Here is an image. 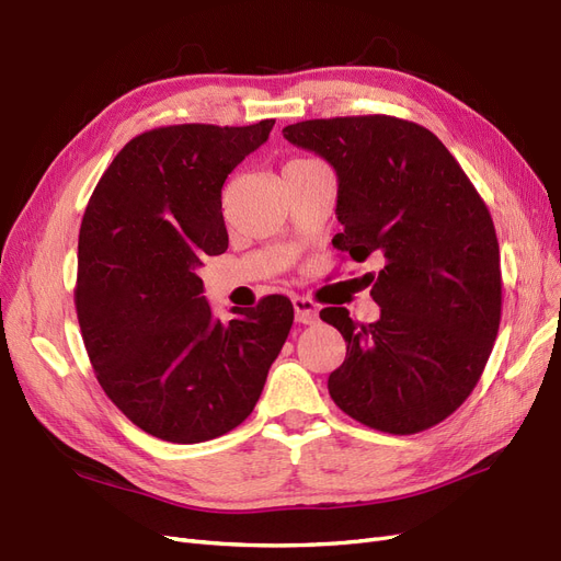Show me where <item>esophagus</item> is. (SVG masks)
Listing matches in <instances>:
<instances>
[{
    "mask_svg": "<svg viewBox=\"0 0 561 561\" xmlns=\"http://www.w3.org/2000/svg\"><path fill=\"white\" fill-rule=\"evenodd\" d=\"M294 312H296V321L307 323V327H314L319 321V310H317V302L305 298V296H296L294 298Z\"/></svg>",
    "mask_w": 561,
    "mask_h": 561,
    "instance_id": "34e87169",
    "label": "esophagus"
}]
</instances>
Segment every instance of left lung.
I'll return each instance as SVG.
<instances>
[{
	"label": "left lung",
	"mask_w": 561,
	"mask_h": 561,
	"mask_svg": "<svg viewBox=\"0 0 561 561\" xmlns=\"http://www.w3.org/2000/svg\"><path fill=\"white\" fill-rule=\"evenodd\" d=\"M284 137L337 174L333 247L354 261H385L370 288L379 319L345 307L321 319L347 342L329 393L352 420L408 436L447 420L492 354L501 321L494 221L445 144L393 116L314 118ZM370 279V282H373Z\"/></svg>",
	"instance_id": "obj_1"
}]
</instances>
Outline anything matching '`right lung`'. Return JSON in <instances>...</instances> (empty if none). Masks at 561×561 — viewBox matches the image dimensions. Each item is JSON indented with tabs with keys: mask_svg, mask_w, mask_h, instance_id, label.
<instances>
[{
	"mask_svg": "<svg viewBox=\"0 0 561 561\" xmlns=\"http://www.w3.org/2000/svg\"><path fill=\"white\" fill-rule=\"evenodd\" d=\"M273 125L141 133L88 201L75 288L83 345L112 403L160 440L191 445L240 426L291 331L294 305L277 294L214 319L197 275L228 249L224 182Z\"/></svg>",
	"mask_w": 561,
	"mask_h": 561,
	"instance_id": "right-lung-1",
	"label": "right lung"
}]
</instances>
